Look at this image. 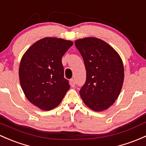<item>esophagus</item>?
<instances>
[{
	"label": "esophagus",
	"instance_id": "34e87169",
	"mask_svg": "<svg viewBox=\"0 0 146 146\" xmlns=\"http://www.w3.org/2000/svg\"><path fill=\"white\" fill-rule=\"evenodd\" d=\"M70 85L72 86V87H75V85H76V82H75V80L74 79H71L70 80Z\"/></svg>",
	"mask_w": 146,
	"mask_h": 146
}]
</instances>
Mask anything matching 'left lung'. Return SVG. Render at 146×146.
<instances>
[{"label":"left lung","mask_w":146,"mask_h":146,"mask_svg":"<svg viewBox=\"0 0 146 146\" xmlns=\"http://www.w3.org/2000/svg\"><path fill=\"white\" fill-rule=\"evenodd\" d=\"M75 45L83 58L87 78L80 91L88 108L101 112L110 108L119 96L125 77L122 59L115 50L101 39L80 38Z\"/></svg>","instance_id":"1"}]
</instances>
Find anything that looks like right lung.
<instances>
[{
	"label": "right lung",
	"instance_id": "add662e5",
	"mask_svg": "<svg viewBox=\"0 0 146 146\" xmlns=\"http://www.w3.org/2000/svg\"><path fill=\"white\" fill-rule=\"evenodd\" d=\"M73 45L71 40L46 37L23 54L19 68L21 89L27 99L40 109L56 108L70 89L64 77L61 58Z\"/></svg>",
	"mask_w": 146,
	"mask_h": 146
}]
</instances>
